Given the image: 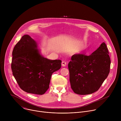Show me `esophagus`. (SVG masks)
<instances>
[{"label":"esophagus","mask_w":121,"mask_h":121,"mask_svg":"<svg viewBox=\"0 0 121 121\" xmlns=\"http://www.w3.org/2000/svg\"><path fill=\"white\" fill-rule=\"evenodd\" d=\"M66 65V63L65 61H62V65L63 66H65Z\"/></svg>","instance_id":"1"}]
</instances>
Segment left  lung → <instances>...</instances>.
<instances>
[{"mask_svg": "<svg viewBox=\"0 0 121 121\" xmlns=\"http://www.w3.org/2000/svg\"><path fill=\"white\" fill-rule=\"evenodd\" d=\"M110 64L108 50L104 42L90 56L73 55L68 66L73 91L88 95L97 91L109 74Z\"/></svg>", "mask_w": 121, "mask_h": 121, "instance_id": "left-lung-1", "label": "left lung"}]
</instances>
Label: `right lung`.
Listing matches in <instances>:
<instances>
[{
    "mask_svg": "<svg viewBox=\"0 0 121 121\" xmlns=\"http://www.w3.org/2000/svg\"><path fill=\"white\" fill-rule=\"evenodd\" d=\"M11 69L20 87L31 94L43 95L49 88L51 76L61 67V60L44 57L37 42L23 35L12 52Z\"/></svg>",
    "mask_w": 121,
    "mask_h": 121,
    "instance_id": "right-lung-1",
    "label": "right lung"
}]
</instances>
